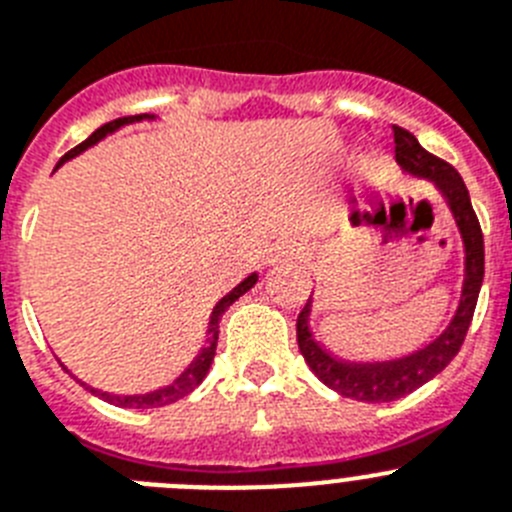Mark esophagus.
Listing matches in <instances>:
<instances>
[{
    "label": "esophagus",
    "instance_id": "esophagus-1",
    "mask_svg": "<svg viewBox=\"0 0 512 512\" xmlns=\"http://www.w3.org/2000/svg\"><path fill=\"white\" fill-rule=\"evenodd\" d=\"M303 255V245L296 239H283L270 252V262H285V260H298Z\"/></svg>",
    "mask_w": 512,
    "mask_h": 512
}]
</instances>
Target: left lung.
<instances>
[{"label": "left lung", "mask_w": 512, "mask_h": 512, "mask_svg": "<svg viewBox=\"0 0 512 512\" xmlns=\"http://www.w3.org/2000/svg\"><path fill=\"white\" fill-rule=\"evenodd\" d=\"M393 135L395 160H398L400 168L411 176L434 183L444 196L454 222H457L464 245V283L454 319L434 342L408 354V357L388 359V362H347V359H339L326 352L313 339V331L308 326V316H311V298H308L296 321L298 349H301L306 365L331 390H336L344 398L362 400V403H390V400L403 398V395L421 388L423 382L439 375L451 359L457 357L469 324H472L474 306H477L482 278H485V242H482L480 222H477L462 176L449 163L423 150L416 137L403 127H393Z\"/></svg>", "instance_id": "8db88e82"}]
</instances>
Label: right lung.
Segmentation results:
<instances>
[{
  "instance_id": "add662e5",
  "label": "right lung",
  "mask_w": 512,
  "mask_h": 512,
  "mask_svg": "<svg viewBox=\"0 0 512 512\" xmlns=\"http://www.w3.org/2000/svg\"><path fill=\"white\" fill-rule=\"evenodd\" d=\"M142 119H153L150 114H135V117H119V119H112V122H107L104 127H99V130L94 132L91 137H86L81 145H76L73 150H68L66 155H63L61 160H58V165H63L66 160L76 158V155H81L84 150H89L91 145H96L99 140H104L107 135H112V132H117L119 127H124V124H132V122H142ZM257 283V273L247 275L242 283L237 285V288H232L227 293V296L222 298V301L216 303L214 311H211V319H209V331H206V344L204 349L199 352V357L193 359L191 365L186 367V370L181 372V375L176 377V380L170 382V385H165V388L160 390H153V393H145V395H109V393H101V390L96 388H89L86 382H81V385H86V390H91L94 395H99V398H104L107 403L112 405H119V408H160V405H170L176 403V400L186 398L191 390H196L204 382L206 372H209L211 362H214V354H216V339H219V321H222V313L227 311L229 306H232L234 301H237L239 296H245L247 290L252 288V285Z\"/></svg>"
}]
</instances>
